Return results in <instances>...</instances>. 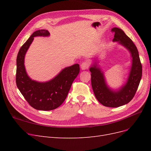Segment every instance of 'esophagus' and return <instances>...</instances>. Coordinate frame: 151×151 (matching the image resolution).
<instances>
[{
	"instance_id": "obj_1",
	"label": "esophagus",
	"mask_w": 151,
	"mask_h": 151,
	"mask_svg": "<svg viewBox=\"0 0 151 151\" xmlns=\"http://www.w3.org/2000/svg\"><path fill=\"white\" fill-rule=\"evenodd\" d=\"M88 67H89V63L87 62H83L81 65V67L82 68V70H86L87 68H88Z\"/></svg>"
}]
</instances>
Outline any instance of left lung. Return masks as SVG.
I'll return each instance as SVG.
<instances>
[{
  "instance_id": "left-lung-1",
  "label": "left lung",
  "mask_w": 151,
  "mask_h": 151,
  "mask_svg": "<svg viewBox=\"0 0 151 151\" xmlns=\"http://www.w3.org/2000/svg\"><path fill=\"white\" fill-rule=\"evenodd\" d=\"M111 31L115 32L113 42L124 47L130 53L132 64L127 81L119 88H111L107 84L104 72L98 64V57L94 58L89 70L91 85L98 101L104 106L116 108L129 103L134 98L142 78V67L138 50L132 40L120 28H113Z\"/></svg>"
}]
</instances>
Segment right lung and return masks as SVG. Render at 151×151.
<instances>
[{
    "instance_id": "obj_1",
    "label": "right lung",
    "mask_w": 151,
    "mask_h": 151,
    "mask_svg": "<svg viewBox=\"0 0 151 151\" xmlns=\"http://www.w3.org/2000/svg\"><path fill=\"white\" fill-rule=\"evenodd\" d=\"M48 30L35 31L21 47L16 63V85L21 93L31 106L38 110L48 111L56 109L66 99L73 81L78 76L80 67L78 63L65 67L46 82L31 79L27 74L24 66L26 53L33 42L34 37L50 36Z\"/></svg>"
}]
</instances>
